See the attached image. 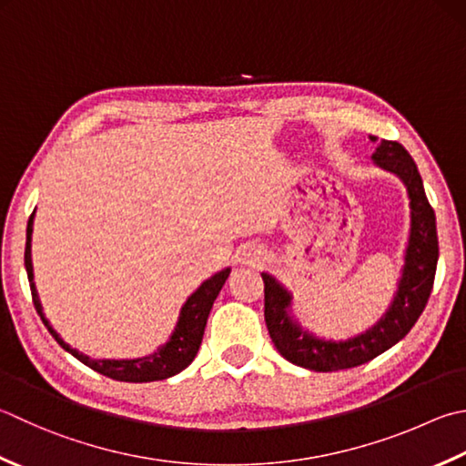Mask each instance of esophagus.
<instances>
[{
	"mask_svg": "<svg viewBox=\"0 0 466 466\" xmlns=\"http://www.w3.org/2000/svg\"><path fill=\"white\" fill-rule=\"evenodd\" d=\"M239 261L245 263V266H261L263 261H266V251L258 245H243L241 251H239Z\"/></svg>",
	"mask_w": 466,
	"mask_h": 466,
	"instance_id": "34e87169",
	"label": "esophagus"
}]
</instances>
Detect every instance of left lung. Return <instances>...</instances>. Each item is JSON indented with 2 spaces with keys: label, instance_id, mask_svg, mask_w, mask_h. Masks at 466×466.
<instances>
[{
  "label": "left lung",
  "instance_id": "left-lung-1",
  "mask_svg": "<svg viewBox=\"0 0 466 466\" xmlns=\"http://www.w3.org/2000/svg\"><path fill=\"white\" fill-rule=\"evenodd\" d=\"M377 142V137H371ZM373 164L388 170L403 182L410 198V237L403 256L401 278L390 309L371 329L347 340H327L304 330L289 314L292 294L274 276L263 271V294H266V324L278 353L289 363L310 371H339L371 361L400 342L414 327L432 292L438 237L436 217L430 207L422 177L406 147L390 139H380L371 156Z\"/></svg>",
  "mask_w": 466,
  "mask_h": 466
}]
</instances>
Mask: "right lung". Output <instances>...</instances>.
I'll use <instances>...</instances> for the list:
<instances>
[{
  "mask_svg": "<svg viewBox=\"0 0 466 466\" xmlns=\"http://www.w3.org/2000/svg\"><path fill=\"white\" fill-rule=\"evenodd\" d=\"M32 225H34V213L30 215L28 229H25V253H24L25 271H28L30 289H32V300H34V306H36V312L40 314L42 322L46 324L50 335L56 339L60 347L68 350L70 355L76 357L78 361L85 363L86 367H91L93 371L107 375L116 381H129V383H147V381L168 380V377L180 373L182 370H187V367L195 361L200 342H203L210 309H213V302L217 300L218 292H221L225 279L229 278L231 268L217 271L215 276L205 279V282L188 296V300L184 302L180 309L177 329H174L168 342H164V345L157 349L156 353L147 355V357H139V359H91L85 353H81V350H76L70 345H66V342L60 339L58 332L50 327V322L46 320V316H44V312H42L36 284H34Z\"/></svg>",
  "mask_w": 466,
  "mask_h": 466,
  "instance_id": "add662e5",
  "label": "right lung"
}]
</instances>
